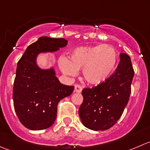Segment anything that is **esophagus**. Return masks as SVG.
Masks as SVG:
<instances>
[{
    "label": "esophagus",
    "mask_w": 150,
    "mask_h": 150,
    "mask_svg": "<svg viewBox=\"0 0 150 150\" xmlns=\"http://www.w3.org/2000/svg\"><path fill=\"white\" fill-rule=\"evenodd\" d=\"M75 92L76 93H81L82 91V87L80 85H75Z\"/></svg>",
    "instance_id": "esophagus-1"
}]
</instances>
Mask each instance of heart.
Wrapping results in <instances>:
<instances>
[{"label": "heart", "mask_w": 150, "mask_h": 150, "mask_svg": "<svg viewBox=\"0 0 150 150\" xmlns=\"http://www.w3.org/2000/svg\"><path fill=\"white\" fill-rule=\"evenodd\" d=\"M118 57L113 46L99 44L81 46L69 54V60L62 58L59 65L65 75L75 76L83 69V76L89 84L99 86L105 83L112 75L117 64Z\"/></svg>", "instance_id": "b5f03b06"}]
</instances>
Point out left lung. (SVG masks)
<instances>
[{
	"label": "left lung",
	"instance_id": "8db88e82",
	"mask_svg": "<svg viewBox=\"0 0 150 150\" xmlns=\"http://www.w3.org/2000/svg\"><path fill=\"white\" fill-rule=\"evenodd\" d=\"M115 72L104 83L82 91L83 102L79 108L83 124L91 130L104 131L121 117L129 100L134 70L129 56L120 54Z\"/></svg>",
	"mask_w": 150,
	"mask_h": 150
}]
</instances>
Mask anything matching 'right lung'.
I'll return each instance as SVG.
<instances>
[{"instance_id":"1","label":"right lung","mask_w":150,"mask_h":150,"mask_svg":"<svg viewBox=\"0 0 150 150\" xmlns=\"http://www.w3.org/2000/svg\"><path fill=\"white\" fill-rule=\"evenodd\" d=\"M64 38L40 37L27 48L17 63L13 88L15 112L21 123L33 131L54 124L57 105L72 94L74 86L62 84L54 68L41 69L36 59L40 53L55 52L67 45Z\"/></svg>"}]
</instances>
